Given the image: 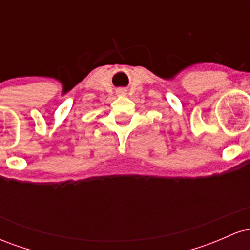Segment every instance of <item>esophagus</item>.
Listing matches in <instances>:
<instances>
[{"instance_id": "34e87169", "label": "esophagus", "mask_w": 250, "mask_h": 250, "mask_svg": "<svg viewBox=\"0 0 250 250\" xmlns=\"http://www.w3.org/2000/svg\"><path fill=\"white\" fill-rule=\"evenodd\" d=\"M119 94H120V95H125V89H120V90H119Z\"/></svg>"}]
</instances>
